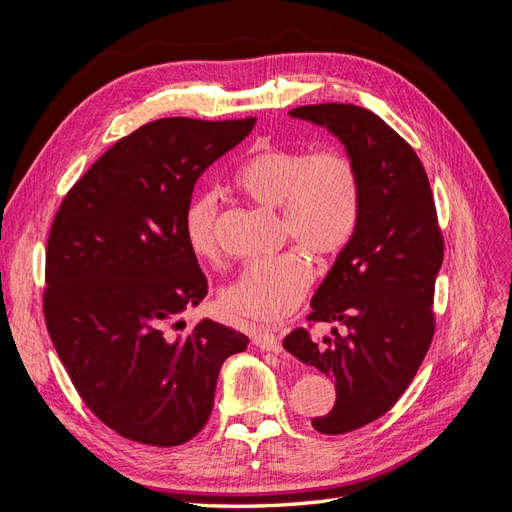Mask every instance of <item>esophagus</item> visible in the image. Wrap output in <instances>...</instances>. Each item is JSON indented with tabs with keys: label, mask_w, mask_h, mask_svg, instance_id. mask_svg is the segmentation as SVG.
Here are the masks:
<instances>
[{
	"label": "esophagus",
	"mask_w": 512,
	"mask_h": 512,
	"mask_svg": "<svg viewBox=\"0 0 512 512\" xmlns=\"http://www.w3.org/2000/svg\"><path fill=\"white\" fill-rule=\"evenodd\" d=\"M254 344H256L260 350H265V352L280 354V352L284 350L280 335L273 333V331H267V329H262V331H258V333L254 335Z\"/></svg>",
	"instance_id": "34e87169"
}]
</instances>
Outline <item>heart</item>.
Returning a JSON list of instances; mask_svg holds the SVG:
<instances>
[{"mask_svg": "<svg viewBox=\"0 0 512 512\" xmlns=\"http://www.w3.org/2000/svg\"><path fill=\"white\" fill-rule=\"evenodd\" d=\"M235 185L252 203L280 211L282 239L302 247L247 262L222 290L230 312L275 322L314 282L312 258L304 252L327 260L352 241L363 205L359 168L339 149H265L239 166ZM218 209L215 190L196 192L183 209V239L200 260L220 258Z\"/></svg>", "mask_w": 512, "mask_h": 512, "instance_id": "obj_1", "label": "heart"}]
</instances>
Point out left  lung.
Listing matches in <instances>:
<instances>
[{"label":"left lung","instance_id":"8db88e82","mask_svg":"<svg viewBox=\"0 0 512 512\" xmlns=\"http://www.w3.org/2000/svg\"><path fill=\"white\" fill-rule=\"evenodd\" d=\"M327 128L359 168L361 220L318 286L307 320L344 324L314 342L292 331L284 348L335 382L320 433H346L376 421L404 395L433 337V288L444 243L425 168L414 149L367 108L309 104L288 113Z\"/></svg>","mask_w":512,"mask_h":512}]
</instances>
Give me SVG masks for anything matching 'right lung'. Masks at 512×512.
<instances>
[{
    "label": "right lung",
    "mask_w": 512,
    "mask_h": 512,
    "mask_svg": "<svg viewBox=\"0 0 512 512\" xmlns=\"http://www.w3.org/2000/svg\"><path fill=\"white\" fill-rule=\"evenodd\" d=\"M254 123L151 121L108 149L55 215L46 327L74 389L123 438L149 446L192 440L209 421L224 361L250 344L207 318L177 335L170 322L207 297L183 239V209L198 177Z\"/></svg>",
    "instance_id": "right-lung-1"
}]
</instances>
